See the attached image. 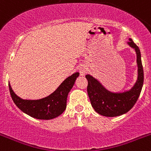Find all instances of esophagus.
Segmentation results:
<instances>
[{"instance_id": "34e87169", "label": "esophagus", "mask_w": 151, "mask_h": 151, "mask_svg": "<svg viewBox=\"0 0 151 151\" xmlns=\"http://www.w3.org/2000/svg\"><path fill=\"white\" fill-rule=\"evenodd\" d=\"M79 73H80V75L81 76H85V73H87L88 71V67L86 65H85V64H82V65H81L79 67Z\"/></svg>"}]
</instances>
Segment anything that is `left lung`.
Instances as JSON below:
<instances>
[{"mask_svg": "<svg viewBox=\"0 0 151 151\" xmlns=\"http://www.w3.org/2000/svg\"><path fill=\"white\" fill-rule=\"evenodd\" d=\"M129 41L128 45L136 53L138 66L137 80L130 89L124 91H111L90 74L85 76L88 82L87 90L91 106L97 113L104 116H118L129 112L135 104L143 87L144 71L141 52L132 38H129Z\"/></svg>", "mask_w": 151, "mask_h": 151, "instance_id": "1", "label": "left lung"}]
</instances>
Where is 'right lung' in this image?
Wrapping results in <instances>:
<instances>
[{
  "instance_id": "1",
  "label": "right lung",
  "mask_w": 151,
  "mask_h": 151,
  "mask_svg": "<svg viewBox=\"0 0 151 151\" xmlns=\"http://www.w3.org/2000/svg\"><path fill=\"white\" fill-rule=\"evenodd\" d=\"M78 76L79 73H73L64 80L52 94L38 100L22 99L15 94L9 82L10 95L17 107L27 115L38 119H52L65 111L68 94Z\"/></svg>"
}]
</instances>
